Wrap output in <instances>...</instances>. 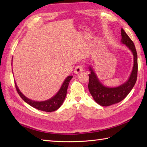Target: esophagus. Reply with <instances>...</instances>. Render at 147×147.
Here are the masks:
<instances>
[{"label":"esophagus","mask_w":147,"mask_h":147,"mask_svg":"<svg viewBox=\"0 0 147 147\" xmlns=\"http://www.w3.org/2000/svg\"><path fill=\"white\" fill-rule=\"evenodd\" d=\"M83 69V67L82 65H78L75 67V69H74V73L76 74H78L80 73V72H82Z\"/></svg>","instance_id":"esophagus-1"}]
</instances>
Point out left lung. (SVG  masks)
<instances>
[{
	"label": "left lung",
	"mask_w": 147,
	"mask_h": 147,
	"mask_svg": "<svg viewBox=\"0 0 147 147\" xmlns=\"http://www.w3.org/2000/svg\"><path fill=\"white\" fill-rule=\"evenodd\" d=\"M121 42L126 45L132 52L134 56V64L129 79L123 85L115 88H109L100 82L97 76L91 67H89L88 89L94 100L102 106L111 105L123 100L129 94L135 86L138 74V57L135 46L124 30L121 29Z\"/></svg>",
	"instance_id": "8db88e82"
}]
</instances>
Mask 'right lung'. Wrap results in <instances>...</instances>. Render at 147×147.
<instances>
[{
  "label": "right lung",
  "mask_w": 147,
  "mask_h": 147,
  "mask_svg": "<svg viewBox=\"0 0 147 147\" xmlns=\"http://www.w3.org/2000/svg\"><path fill=\"white\" fill-rule=\"evenodd\" d=\"M72 78H73L72 76H69L68 77H67L66 79L64 80L62 85L61 86L60 90H59V92L57 93V94L53 96L51 99L43 102L34 101L28 98L20 92V90H19L16 82L15 86L18 94L20 95L21 98L23 99L24 102H26L28 104H29L34 108L38 109L40 111L45 112H53L57 110V109L61 107L62 103H63L65 98V96H66L67 94V89L68 88L69 83L70 80L72 79Z\"/></svg>",
  "instance_id": "add662e5"
}]
</instances>
